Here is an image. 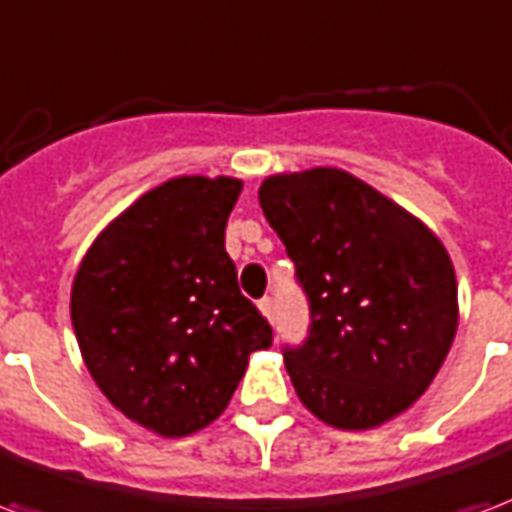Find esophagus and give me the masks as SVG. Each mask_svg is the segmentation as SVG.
<instances>
[{
    "label": "esophagus",
    "mask_w": 512,
    "mask_h": 512,
    "mask_svg": "<svg viewBox=\"0 0 512 512\" xmlns=\"http://www.w3.org/2000/svg\"><path fill=\"white\" fill-rule=\"evenodd\" d=\"M259 310H261V315L270 321V324H275V302H272V297L259 299Z\"/></svg>",
    "instance_id": "34e87169"
}]
</instances>
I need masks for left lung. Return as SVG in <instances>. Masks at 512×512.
<instances>
[{
  "label": "left lung",
  "mask_w": 512,
  "mask_h": 512,
  "mask_svg": "<svg viewBox=\"0 0 512 512\" xmlns=\"http://www.w3.org/2000/svg\"><path fill=\"white\" fill-rule=\"evenodd\" d=\"M259 205L310 302L307 340L283 351L302 405L348 432L405 413L459 326L456 272L440 237L337 167L270 175Z\"/></svg>",
  "instance_id": "8db88e82"
}]
</instances>
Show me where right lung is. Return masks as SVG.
Segmentation results:
<instances>
[{
    "label": "right lung",
    "mask_w": 512,
    "mask_h": 512,
    "mask_svg": "<svg viewBox=\"0 0 512 512\" xmlns=\"http://www.w3.org/2000/svg\"><path fill=\"white\" fill-rule=\"evenodd\" d=\"M240 191L242 180L224 175L151 188L102 229L72 283L69 313L91 378L161 437L213 424L248 356L272 345L224 245Z\"/></svg>",
    "instance_id": "right-lung-1"
}]
</instances>
